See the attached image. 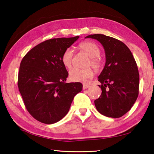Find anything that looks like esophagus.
<instances>
[{
	"instance_id": "34e87169",
	"label": "esophagus",
	"mask_w": 154,
	"mask_h": 154,
	"mask_svg": "<svg viewBox=\"0 0 154 154\" xmlns=\"http://www.w3.org/2000/svg\"><path fill=\"white\" fill-rule=\"evenodd\" d=\"M90 86L88 85V84H83V89L85 90L86 88H89Z\"/></svg>"
}]
</instances>
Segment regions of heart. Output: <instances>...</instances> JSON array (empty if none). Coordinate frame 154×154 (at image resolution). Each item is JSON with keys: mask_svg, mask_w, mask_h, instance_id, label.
Listing matches in <instances>:
<instances>
[{"mask_svg": "<svg viewBox=\"0 0 154 154\" xmlns=\"http://www.w3.org/2000/svg\"><path fill=\"white\" fill-rule=\"evenodd\" d=\"M80 48L85 52L90 57L89 64L95 69L100 68L101 62L98 58L100 51L99 47L96 44L91 42H83L79 45ZM73 58V51L70 48L66 49L62 55L61 60L62 64L66 68L71 67ZM94 72L92 69H78L72 68L69 72V78L73 82H86L92 78Z\"/></svg>", "mask_w": 154, "mask_h": 154, "instance_id": "heart-1", "label": "heart"}]
</instances>
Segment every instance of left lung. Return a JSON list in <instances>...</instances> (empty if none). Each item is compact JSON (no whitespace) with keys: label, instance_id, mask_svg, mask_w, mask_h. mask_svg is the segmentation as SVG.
<instances>
[{"label":"left lung","instance_id":"1","mask_svg":"<svg viewBox=\"0 0 154 154\" xmlns=\"http://www.w3.org/2000/svg\"><path fill=\"white\" fill-rule=\"evenodd\" d=\"M96 39L105 51L106 63L98 76L102 89L95 106L105 116L118 118L130 110L139 93L138 69L130 50L124 43L103 34L85 37Z\"/></svg>","mask_w":154,"mask_h":154}]
</instances>
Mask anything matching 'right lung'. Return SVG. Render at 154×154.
Instances as JSON below:
<instances>
[{
  "label": "right lung",
  "mask_w": 154,
  "mask_h": 154,
  "mask_svg": "<svg viewBox=\"0 0 154 154\" xmlns=\"http://www.w3.org/2000/svg\"><path fill=\"white\" fill-rule=\"evenodd\" d=\"M78 38L47 40L31 49L20 62L18 89L27 110L42 123L62 120L74 96L82 90L80 82H65L68 72L61 60L64 51Z\"/></svg>",
  "instance_id": "add662e5"
}]
</instances>
